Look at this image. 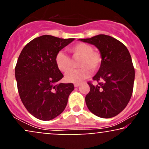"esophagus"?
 <instances>
[{
  "label": "esophagus",
  "instance_id": "34e87169",
  "mask_svg": "<svg viewBox=\"0 0 149 149\" xmlns=\"http://www.w3.org/2000/svg\"><path fill=\"white\" fill-rule=\"evenodd\" d=\"M74 86L75 88H77V87H79V86H80V84H74Z\"/></svg>",
  "mask_w": 149,
  "mask_h": 149
}]
</instances>
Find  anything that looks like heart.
<instances>
[{
	"mask_svg": "<svg viewBox=\"0 0 149 149\" xmlns=\"http://www.w3.org/2000/svg\"><path fill=\"white\" fill-rule=\"evenodd\" d=\"M69 52L74 58H79L78 67L81 68L70 71L65 79L68 82L79 84L91 75L92 71L96 72L100 68L102 57L99 52L93 51L89 44L79 43L69 49ZM56 67L62 72H68L71 68V60L62 52H58L55 56Z\"/></svg>",
	"mask_w": 149,
	"mask_h": 149,
	"instance_id": "1",
	"label": "heart"
}]
</instances>
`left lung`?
Returning <instances> with one entry per match:
<instances>
[{
  "label": "left lung",
  "instance_id": "8db88e82",
  "mask_svg": "<svg viewBox=\"0 0 149 149\" xmlns=\"http://www.w3.org/2000/svg\"><path fill=\"white\" fill-rule=\"evenodd\" d=\"M79 41L94 45L102 57L100 69L93 77L98 84L88 83L87 107L102 118L116 116L126 108L133 93L135 69L131 54L122 43L105 34Z\"/></svg>",
  "mask_w": 149,
  "mask_h": 149
}]
</instances>
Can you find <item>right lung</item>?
I'll use <instances>...</instances> for the list:
<instances>
[{
	"label": "right lung",
	"instance_id": "right-lung-1",
	"mask_svg": "<svg viewBox=\"0 0 149 149\" xmlns=\"http://www.w3.org/2000/svg\"><path fill=\"white\" fill-rule=\"evenodd\" d=\"M74 38L50 35L35 38L23 47L15 68L19 96L31 115L43 121L55 118L64 111L72 84L58 83L63 75L55 56Z\"/></svg>",
	"mask_w": 149,
	"mask_h": 149
}]
</instances>
